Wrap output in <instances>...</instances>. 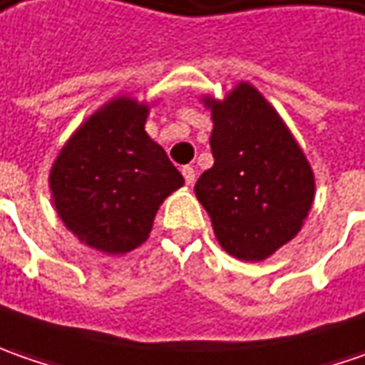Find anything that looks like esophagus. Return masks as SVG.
I'll return each instance as SVG.
<instances>
[{"label":"esophagus","instance_id":"34e87169","mask_svg":"<svg viewBox=\"0 0 365 365\" xmlns=\"http://www.w3.org/2000/svg\"><path fill=\"white\" fill-rule=\"evenodd\" d=\"M182 176H185L187 185H192L195 182V168L192 166H182Z\"/></svg>","mask_w":365,"mask_h":365}]
</instances>
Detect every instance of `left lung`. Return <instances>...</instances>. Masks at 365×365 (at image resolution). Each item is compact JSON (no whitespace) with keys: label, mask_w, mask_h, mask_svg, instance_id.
I'll return each mask as SVG.
<instances>
[{"label":"left lung","mask_w":365,"mask_h":365,"mask_svg":"<svg viewBox=\"0 0 365 365\" xmlns=\"http://www.w3.org/2000/svg\"><path fill=\"white\" fill-rule=\"evenodd\" d=\"M213 118V166L195 192L221 247L259 262L301 232L315 195V178L280 115L252 85L225 101L207 99Z\"/></svg>","instance_id":"obj_1"}]
</instances>
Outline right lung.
Returning a JSON list of instances; mask_svg holds the SVG:
<instances>
[{
  "label": "right lung",
  "instance_id": "obj_1",
  "mask_svg": "<svg viewBox=\"0 0 365 365\" xmlns=\"http://www.w3.org/2000/svg\"><path fill=\"white\" fill-rule=\"evenodd\" d=\"M148 107L120 97L85 121L50 173L54 207L81 242L125 254L146 242L160 203L185 178L144 132Z\"/></svg>",
  "mask_w": 365,
  "mask_h": 365
}]
</instances>
